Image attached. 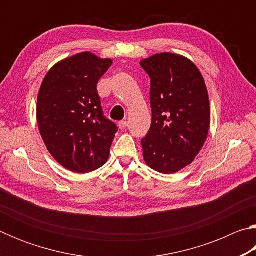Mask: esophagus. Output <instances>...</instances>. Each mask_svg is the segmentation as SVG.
I'll return each mask as SVG.
<instances>
[{
    "instance_id": "esophagus-1",
    "label": "esophagus",
    "mask_w": 256,
    "mask_h": 256,
    "mask_svg": "<svg viewBox=\"0 0 256 256\" xmlns=\"http://www.w3.org/2000/svg\"><path fill=\"white\" fill-rule=\"evenodd\" d=\"M128 125V123L126 122V120H120V122H118V128H120V130H123V128H125Z\"/></svg>"
}]
</instances>
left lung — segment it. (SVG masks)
I'll return each mask as SVG.
<instances>
[{
  "label": "left lung",
  "mask_w": 256,
  "mask_h": 256,
  "mask_svg": "<svg viewBox=\"0 0 256 256\" xmlns=\"http://www.w3.org/2000/svg\"><path fill=\"white\" fill-rule=\"evenodd\" d=\"M150 76L152 120L141 140L146 164L174 174L193 162L208 138L210 102L206 82L192 60L172 53L142 60Z\"/></svg>",
  "instance_id": "obj_1"
}]
</instances>
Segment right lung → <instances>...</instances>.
I'll return each mask as SVG.
<instances>
[{
	"label": "right lung",
	"mask_w": 256,
	"mask_h": 256,
	"mask_svg": "<svg viewBox=\"0 0 256 256\" xmlns=\"http://www.w3.org/2000/svg\"><path fill=\"white\" fill-rule=\"evenodd\" d=\"M110 58L84 52L47 72L37 98V122L47 150L66 170L86 174L105 164L118 132L102 114L97 84Z\"/></svg>",
	"instance_id": "add662e5"
}]
</instances>
